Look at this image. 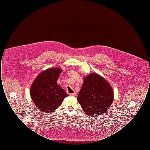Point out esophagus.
<instances>
[{
	"mask_svg": "<svg viewBox=\"0 0 150 150\" xmlns=\"http://www.w3.org/2000/svg\"><path fill=\"white\" fill-rule=\"evenodd\" d=\"M70 95L72 96V97H76L77 96V93H76V92H74V93H71Z\"/></svg>",
	"mask_w": 150,
	"mask_h": 150,
	"instance_id": "esophagus-1",
	"label": "esophagus"
}]
</instances>
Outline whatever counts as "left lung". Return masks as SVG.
Instances as JSON below:
<instances>
[{
	"label": "left lung",
	"mask_w": 150,
	"mask_h": 150,
	"mask_svg": "<svg viewBox=\"0 0 150 150\" xmlns=\"http://www.w3.org/2000/svg\"><path fill=\"white\" fill-rule=\"evenodd\" d=\"M77 100L86 114L94 117L103 114L110 108L114 92L105 79L92 73L84 77Z\"/></svg>",
	"instance_id": "obj_1"
}]
</instances>
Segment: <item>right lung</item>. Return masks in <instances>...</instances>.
Here are the masks:
<instances>
[{"instance_id": "obj_1", "label": "right lung", "mask_w": 150, "mask_h": 150, "mask_svg": "<svg viewBox=\"0 0 150 150\" xmlns=\"http://www.w3.org/2000/svg\"><path fill=\"white\" fill-rule=\"evenodd\" d=\"M62 71L59 67H54L41 72L31 86V98L36 106L44 112L55 111L69 96L57 84Z\"/></svg>"}]
</instances>
